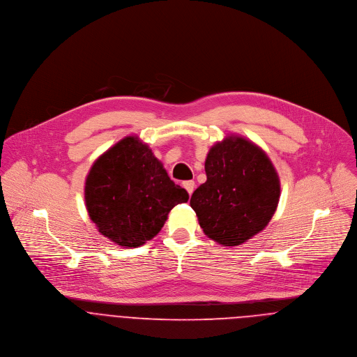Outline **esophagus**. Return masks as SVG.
Wrapping results in <instances>:
<instances>
[{"label":"esophagus","mask_w":357,"mask_h":357,"mask_svg":"<svg viewBox=\"0 0 357 357\" xmlns=\"http://www.w3.org/2000/svg\"><path fill=\"white\" fill-rule=\"evenodd\" d=\"M183 187L187 190V192H188L190 197H191L192 192H194V190H195V181H192V180L184 181V183H183Z\"/></svg>","instance_id":"1"}]
</instances>
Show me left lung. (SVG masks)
I'll use <instances>...</instances> for the list:
<instances>
[{
    "mask_svg": "<svg viewBox=\"0 0 357 357\" xmlns=\"http://www.w3.org/2000/svg\"><path fill=\"white\" fill-rule=\"evenodd\" d=\"M204 170L207 180L190 201L204 235L222 246H239L268 225L279 204L280 181L257 144L231 135L210 149Z\"/></svg>",
    "mask_w": 357,
    "mask_h": 357,
    "instance_id": "1",
    "label": "left lung"
}]
</instances>
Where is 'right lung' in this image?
<instances>
[{
    "mask_svg": "<svg viewBox=\"0 0 357 357\" xmlns=\"http://www.w3.org/2000/svg\"><path fill=\"white\" fill-rule=\"evenodd\" d=\"M188 201L150 147L128 136L96 159L85 181V204L99 232L139 248L162 229L169 211Z\"/></svg>",
    "mask_w": 357,
    "mask_h": 357,
    "instance_id": "right-lung-1",
    "label": "right lung"
}]
</instances>
